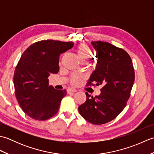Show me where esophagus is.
I'll return each instance as SVG.
<instances>
[{
	"label": "esophagus",
	"mask_w": 154,
	"mask_h": 154,
	"mask_svg": "<svg viewBox=\"0 0 154 154\" xmlns=\"http://www.w3.org/2000/svg\"><path fill=\"white\" fill-rule=\"evenodd\" d=\"M76 91H77L76 89H71V88H69V89L67 90V93H73L76 92Z\"/></svg>",
	"instance_id": "34e87169"
}]
</instances>
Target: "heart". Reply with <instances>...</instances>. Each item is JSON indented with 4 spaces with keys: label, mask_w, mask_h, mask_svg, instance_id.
Segmentation results:
<instances>
[{
    "label": "heart",
    "mask_w": 154,
    "mask_h": 154,
    "mask_svg": "<svg viewBox=\"0 0 154 154\" xmlns=\"http://www.w3.org/2000/svg\"><path fill=\"white\" fill-rule=\"evenodd\" d=\"M77 54L80 60L85 62L89 61L93 57V52L85 44H81L77 49ZM81 76L78 74H73L70 78V83L73 86H77L81 82Z\"/></svg>",
    "instance_id": "obj_1"
}]
</instances>
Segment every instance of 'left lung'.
Here are the masks:
<instances>
[{"instance_id": "8db88e82", "label": "left lung", "mask_w": 154, "mask_h": 154, "mask_svg": "<svg viewBox=\"0 0 154 154\" xmlns=\"http://www.w3.org/2000/svg\"><path fill=\"white\" fill-rule=\"evenodd\" d=\"M98 58L87 86L102 85L99 96L86 93L87 100L78 108L80 114L93 124L110 122L125 108L135 79L132 61L122 48L108 42H91Z\"/></svg>"}]
</instances>
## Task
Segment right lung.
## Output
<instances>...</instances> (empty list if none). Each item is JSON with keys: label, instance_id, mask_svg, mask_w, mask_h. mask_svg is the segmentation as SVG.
Returning a JSON list of instances; mask_svg holds the SVG:
<instances>
[{"label": "right lung", "instance_id": "right-lung-1", "mask_svg": "<svg viewBox=\"0 0 154 154\" xmlns=\"http://www.w3.org/2000/svg\"><path fill=\"white\" fill-rule=\"evenodd\" d=\"M73 45L71 42L42 40L22 54L14 74L15 95L23 111L33 119L45 120L57 113L67 91L49 85L48 77L58 73L60 55Z\"/></svg>", "mask_w": 154, "mask_h": 154}]
</instances>
